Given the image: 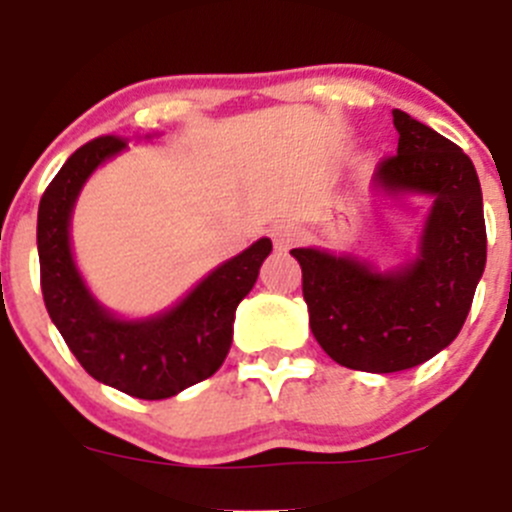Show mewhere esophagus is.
Instances as JSON below:
<instances>
[{
    "instance_id": "34e87169",
    "label": "esophagus",
    "mask_w": 512,
    "mask_h": 512,
    "mask_svg": "<svg viewBox=\"0 0 512 512\" xmlns=\"http://www.w3.org/2000/svg\"><path fill=\"white\" fill-rule=\"evenodd\" d=\"M272 240H275L277 250H289V247L299 240L297 225H292V223L272 225Z\"/></svg>"
}]
</instances>
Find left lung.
Segmentation results:
<instances>
[{
    "mask_svg": "<svg viewBox=\"0 0 512 512\" xmlns=\"http://www.w3.org/2000/svg\"><path fill=\"white\" fill-rule=\"evenodd\" d=\"M399 148L376 165L386 195H431L414 262L379 272L352 255L297 247L309 327L337 364L391 374L423 364L461 332L485 270L483 193L471 158L394 108Z\"/></svg>",
    "mask_w": 512,
    "mask_h": 512,
    "instance_id": "1",
    "label": "left lung"
}]
</instances>
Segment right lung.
<instances>
[{
	"label": "right lung",
	"instance_id": "1",
	"mask_svg": "<svg viewBox=\"0 0 512 512\" xmlns=\"http://www.w3.org/2000/svg\"><path fill=\"white\" fill-rule=\"evenodd\" d=\"M128 146L98 136L71 153L44 190L36 220L41 294L51 322L79 364L101 384L136 399H168L223 366L235 309L272 252L267 237L210 272L183 302L148 319H118L96 302L76 270L69 225L81 188L101 163Z\"/></svg>",
	"mask_w": 512,
	"mask_h": 512
}]
</instances>
